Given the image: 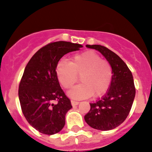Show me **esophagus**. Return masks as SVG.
Here are the masks:
<instances>
[{"instance_id":"1","label":"esophagus","mask_w":152,"mask_h":152,"mask_svg":"<svg viewBox=\"0 0 152 152\" xmlns=\"http://www.w3.org/2000/svg\"><path fill=\"white\" fill-rule=\"evenodd\" d=\"M71 103H72V105H77V104H79V103H80V102H79L78 101H75V100H72V101H71Z\"/></svg>"}]
</instances>
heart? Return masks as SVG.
Wrapping results in <instances>:
<instances>
[{
    "mask_svg": "<svg viewBox=\"0 0 152 152\" xmlns=\"http://www.w3.org/2000/svg\"><path fill=\"white\" fill-rule=\"evenodd\" d=\"M59 83L65 89L71 88L78 80L80 84L69 91L74 98L83 99L91 96L100 97L110 87L113 71L111 64L93 50H87L72 58L71 62L61 60L56 65Z\"/></svg>",
    "mask_w": 152,
    "mask_h": 152,
    "instance_id": "b5f03b06",
    "label": "heart"
}]
</instances>
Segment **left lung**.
Segmentation results:
<instances>
[{
  "instance_id": "1",
  "label": "left lung",
  "mask_w": 152,
  "mask_h": 152,
  "mask_svg": "<svg viewBox=\"0 0 152 152\" xmlns=\"http://www.w3.org/2000/svg\"><path fill=\"white\" fill-rule=\"evenodd\" d=\"M104 55L113 71L110 87L103 97L90 103L91 109L85 115L86 123L94 129L110 130L119 126L128 116L136 90L131 71L118 55L102 45H86Z\"/></svg>"
}]
</instances>
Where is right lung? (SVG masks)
Returning <instances> with one entry per match:
<instances>
[{
    "instance_id": "right-lung-1",
    "label": "right lung",
    "mask_w": 152,
    "mask_h": 152,
    "mask_svg": "<svg viewBox=\"0 0 152 152\" xmlns=\"http://www.w3.org/2000/svg\"><path fill=\"white\" fill-rule=\"evenodd\" d=\"M82 45L57 41L47 44L34 54L25 68L18 87L23 113L34 129L48 135L61 131L65 114L72 108L56 75V65L68 53Z\"/></svg>"
}]
</instances>
